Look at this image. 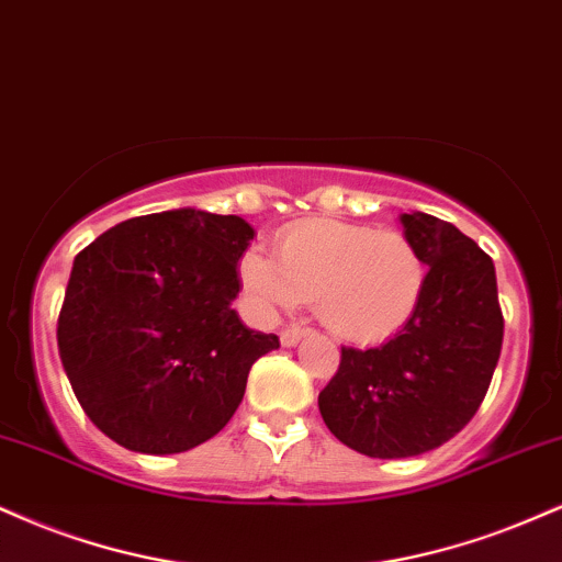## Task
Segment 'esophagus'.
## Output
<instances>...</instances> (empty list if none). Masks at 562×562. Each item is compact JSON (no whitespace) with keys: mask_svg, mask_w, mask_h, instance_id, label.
I'll return each instance as SVG.
<instances>
[{"mask_svg":"<svg viewBox=\"0 0 562 562\" xmlns=\"http://www.w3.org/2000/svg\"><path fill=\"white\" fill-rule=\"evenodd\" d=\"M306 333H308L306 327H295V324H293V327L282 329V333H280V342H282V346H285V348H293V346H299L301 337H306Z\"/></svg>","mask_w":562,"mask_h":562,"instance_id":"1","label":"esophagus"}]
</instances>
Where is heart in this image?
Here are the masks:
<instances>
[{
	"label": "heart",
	"instance_id": "heart-1",
	"mask_svg": "<svg viewBox=\"0 0 562 562\" xmlns=\"http://www.w3.org/2000/svg\"><path fill=\"white\" fill-rule=\"evenodd\" d=\"M240 280L263 308L316 303V314L335 337L380 342L416 314L427 263L401 229L306 220L277 238V261L259 251L243 256Z\"/></svg>",
	"mask_w": 562,
	"mask_h": 562
}]
</instances>
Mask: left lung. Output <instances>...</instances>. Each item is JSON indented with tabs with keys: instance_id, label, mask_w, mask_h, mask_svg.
Segmentation results:
<instances>
[{
	"instance_id": "obj_1",
	"label": "left lung",
	"mask_w": 562,
	"mask_h": 562,
	"mask_svg": "<svg viewBox=\"0 0 562 562\" xmlns=\"http://www.w3.org/2000/svg\"><path fill=\"white\" fill-rule=\"evenodd\" d=\"M401 225L429 267L422 303L382 346L342 348L319 392L327 429L369 458L422 456L456 437L482 405L503 348L490 256L431 214H401Z\"/></svg>"
}]
</instances>
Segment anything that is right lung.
I'll return each instance as SVG.
<instances>
[{
    "label": "right lung",
    "mask_w": 562,
    "mask_h": 562,
    "mask_svg": "<svg viewBox=\"0 0 562 562\" xmlns=\"http://www.w3.org/2000/svg\"><path fill=\"white\" fill-rule=\"evenodd\" d=\"M243 216L201 209L120 222L72 261L57 346L78 403L133 452L172 456L233 418L277 335L235 314Z\"/></svg>",
    "instance_id": "obj_1"
}]
</instances>
